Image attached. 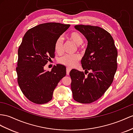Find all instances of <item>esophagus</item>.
<instances>
[{
    "label": "esophagus",
    "mask_w": 133,
    "mask_h": 133,
    "mask_svg": "<svg viewBox=\"0 0 133 133\" xmlns=\"http://www.w3.org/2000/svg\"><path fill=\"white\" fill-rule=\"evenodd\" d=\"M70 70H71V68H69V67L66 68V74L67 75H69Z\"/></svg>",
    "instance_id": "1"
}]
</instances>
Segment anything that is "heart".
<instances>
[{
    "mask_svg": "<svg viewBox=\"0 0 133 133\" xmlns=\"http://www.w3.org/2000/svg\"><path fill=\"white\" fill-rule=\"evenodd\" d=\"M70 41L77 46H79L83 43V38L82 35L77 31H73L68 35ZM63 39L62 37L58 38L54 44L55 51L56 53L60 54L62 51ZM80 60V56L78 54H65L59 58L60 63L65 65L67 66L72 67L75 66Z\"/></svg>",
    "mask_w": 133,
    "mask_h": 133,
    "instance_id": "heart-1",
    "label": "heart"
}]
</instances>
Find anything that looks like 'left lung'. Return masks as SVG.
Returning <instances> with one entry per match:
<instances>
[{
  "label": "left lung",
  "instance_id": "1",
  "mask_svg": "<svg viewBox=\"0 0 133 133\" xmlns=\"http://www.w3.org/2000/svg\"><path fill=\"white\" fill-rule=\"evenodd\" d=\"M87 40V47L81 60L82 67L88 73L72 69L71 90L73 98L81 103H91L99 99L107 90L117 68V51L114 40L108 31L99 26H74Z\"/></svg>",
  "mask_w": 133,
  "mask_h": 133
}]
</instances>
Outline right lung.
Returning a JSON list of instances; mask_svg holds the SVG:
<instances>
[{"mask_svg":"<svg viewBox=\"0 0 133 133\" xmlns=\"http://www.w3.org/2000/svg\"><path fill=\"white\" fill-rule=\"evenodd\" d=\"M69 24L48 22L28 30L18 50L17 82L24 95L35 104L47 103L52 98L58 83L66 76V67L55 65L51 72L44 69L55 57L54 44Z\"/></svg>","mask_w":133,"mask_h":133,"instance_id":"right-lung-1","label":"right lung"}]
</instances>
